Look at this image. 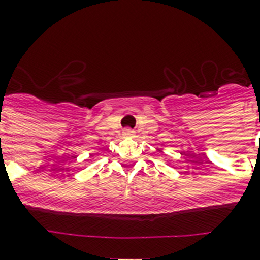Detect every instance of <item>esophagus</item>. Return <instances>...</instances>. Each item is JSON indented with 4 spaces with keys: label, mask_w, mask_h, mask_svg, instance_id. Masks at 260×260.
<instances>
[{
    "label": "esophagus",
    "mask_w": 260,
    "mask_h": 260,
    "mask_svg": "<svg viewBox=\"0 0 260 260\" xmlns=\"http://www.w3.org/2000/svg\"><path fill=\"white\" fill-rule=\"evenodd\" d=\"M124 135H125V136H134L135 131L129 129V128H126V129H124Z\"/></svg>",
    "instance_id": "1"
}]
</instances>
